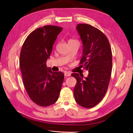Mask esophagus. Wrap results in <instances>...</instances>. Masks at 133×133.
<instances>
[{"mask_svg": "<svg viewBox=\"0 0 133 133\" xmlns=\"http://www.w3.org/2000/svg\"><path fill=\"white\" fill-rule=\"evenodd\" d=\"M64 75H65V76H66V77H70V76H71V74L68 72H65V73H64Z\"/></svg>", "mask_w": 133, "mask_h": 133, "instance_id": "obj_1", "label": "esophagus"}]
</instances>
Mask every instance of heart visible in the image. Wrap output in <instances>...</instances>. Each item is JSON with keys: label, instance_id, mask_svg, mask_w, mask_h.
<instances>
[{"label": "heart", "instance_id": "b5f03b06", "mask_svg": "<svg viewBox=\"0 0 133 133\" xmlns=\"http://www.w3.org/2000/svg\"><path fill=\"white\" fill-rule=\"evenodd\" d=\"M70 41H73L72 40H70V41H69V42H70Z\"/></svg>", "mask_w": 133, "mask_h": 133}]
</instances>
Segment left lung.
Instances as JSON below:
<instances>
[{
  "mask_svg": "<svg viewBox=\"0 0 133 133\" xmlns=\"http://www.w3.org/2000/svg\"><path fill=\"white\" fill-rule=\"evenodd\" d=\"M83 43V56L79 64L88 70L87 77L72 73L77 80L74 96L78 105L91 108L105 95L111 76L112 58L107 38L99 29L85 23L76 27Z\"/></svg>",
  "mask_w": 133,
  "mask_h": 133,
  "instance_id": "obj_1",
  "label": "left lung"
}]
</instances>
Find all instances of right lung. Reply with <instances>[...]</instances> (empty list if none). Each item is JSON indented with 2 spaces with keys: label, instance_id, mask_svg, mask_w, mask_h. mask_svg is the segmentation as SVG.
Segmentation results:
<instances>
[{
  "label": "right lung",
  "instance_id": "add662e5",
  "mask_svg": "<svg viewBox=\"0 0 133 133\" xmlns=\"http://www.w3.org/2000/svg\"><path fill=\"white\" fill-rule=\"evenodd\" d=\"M62 28L47 25L29 34L19 56L23 83L30 99L41 106H48L58 98L64 79L61 72H54L47 67L52 45Z\"/></svg>",
  "mask_w": 133,
  "mask_h": 133
}]
</instances>
